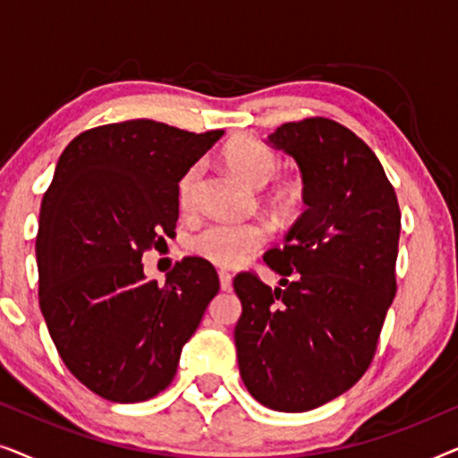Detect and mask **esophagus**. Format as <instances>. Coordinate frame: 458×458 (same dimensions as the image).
<instances>
[{
  "mask_svg": "<svg viewBox=\"0 0 458 458\" xmlns=\"http://www.w3.org/2000/svg\"><path fill=\"white\" fill-rule=\"evenodd\" d=\"M218 281H221V290L223 292H231L233 284H231V275L227 271H218Z\"/></svg>",
  "mask_w": 458,
  "mask_h": 458,
  "instance_id": "obj_1",
  "label": "esophagus"
}]
</instances>
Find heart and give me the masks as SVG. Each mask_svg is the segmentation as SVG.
Masks as SVG:
<instances>
[{"mask_svg":"<svg viewBox=\"0 0 458 458\" xmlns=\"http://www.w3.org/2000/svg\"><path fill=\"white\" fill-rule=\"evenodd\" d=\"M223 162L231 174L252 190H262L279 171V158L273 149L262 146L254 137L242 135L231 140L223 149ZM199 166H191L179 181L181 208H191L196 199ZM265 204L281 215L298 210L304 199L302 179H281L265 193ZM267 242V229L259 223L248 225H208L191 237L190 248L199 259L215 267H240Z\"/></svg>","mask_w":458,"mask_h":458,"instance_id":"heart-1","label":"heart"}]
</instances>
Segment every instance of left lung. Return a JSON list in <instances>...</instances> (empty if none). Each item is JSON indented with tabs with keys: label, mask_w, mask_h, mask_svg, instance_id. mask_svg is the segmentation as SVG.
Wrapping results in <instances>:
<instances>
[{
	"label": "left lung",
	"mask_w": 458,
	"mask_h": 458,
	"mask_svg": "<svg viewBox=\"0 0 458 458\" xmlns=\"http://www.w3.org/2000/svg\"><path fill=\"white\" fill-rule=\"evenodd\" d=\"M267 143L296 160L306 210L265 254L279 287L240 273V375L273 411L304 412L350 390L396 296L400 208L384 166L329 118L285 123Z\"/></svg>",
	"instance_id": "1"
}]
</instances>
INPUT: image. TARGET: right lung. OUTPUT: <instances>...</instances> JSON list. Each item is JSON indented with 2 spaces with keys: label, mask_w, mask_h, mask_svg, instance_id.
<instances>
[{
  "label": "right lung",
  "mask_w": 458,
  "mask_h": 458,
  "mask_svg": "<svg viewBox=\"0 0 458 458\" xmlns=\"http://www.w3.org/2000/svg\"><path fill=\"white\" fill-rule=\"evenodd\" d=\"M221 135L137 118L85 131L55 165L35 243L39 306L68 371L98 396L141 403L165 390L218 293L208 260L187 256L158 285L141 256L166 246L179 181Z\"/></svg>",
  "instance_id": "right-lung-1"
}]
</instances>
